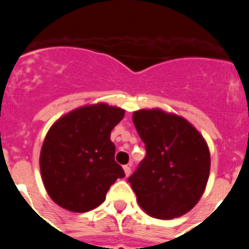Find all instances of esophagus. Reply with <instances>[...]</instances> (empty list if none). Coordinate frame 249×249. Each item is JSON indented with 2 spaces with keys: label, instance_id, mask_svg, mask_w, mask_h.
Instances as JSON below:
<instances>
[{
  "label": "esophagus",
  "instance_id": "obj_1",
  "mask_svg": "<svg viewBox=\"0 0 249 249\" xmlns=\"http://www.w3.org/2000/svg\"><path fill=\"white\" fill-rule=\"evenodd\" d=\"M123 171H124V175L128 177L129 175H131V167L128 166V164H126V166H123Z\"/></svg>",
  "mask_w": 249,
  "mask_h": 249
}]
</instances>
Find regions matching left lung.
Listing matches in <instances>:
<instances>
[{"label":"left lung","mask_w":249,"mask_h":249,"mask_svg":"<svg viewBox=\"0 0 249 249\" xmlns=\"http://www.w3.org/2000/svg\"><path fill=\"white\" fill-rule=\"evenodd\" d=\"M133 123L146 157L128 178L141 208L151 217L172 219L197 204L210 177L211 156L188 121L162 109H140Z\"/></svg>","instance_id":"1"}]
</instances>
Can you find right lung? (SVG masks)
Listing matches in <instances>:
<instances>
[{"instance_id": "obj_1", "label": "right lung", "mask_w": 249, "mask_h": 249, "mask_svg": "<svg viewBox=\"0 0 249 249\" xmlns=\"http://www.w3.org/2000/svg\"><path fill=\"white\" fill-rule=\"evenodd\" d=\"M123 116L122 108L98 103L73 109L51 127L39 168L52 201L71 212H89L105 201L117 178L124 177L111 141Z\"/></svg>"}]
</instances>
